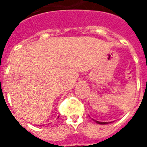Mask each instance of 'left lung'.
<instances>
[{
    "label": "left lung",
    "mask_w": 147,
    "mask_h": 147,
    "mask_svg": "<svg viewBox=\"0 0 147 147\" xmlns=\"http://www.w3.org/2000/svg\"><path fill=\"white\" fill-rule=\"evenodd\" d=\"M96 123H99V124H107V123H109V122H99V121H96Z\"/></svg>",
    "instance_id": "1"
}]
</instances>
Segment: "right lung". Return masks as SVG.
<instances>
[{"mask_svg":"<svg viewBox=\"0 0 147 147\" xmlns=\"http://www.w3.org/2000/svg\"><path fill=\"white\" fill-rule=\"evenodd\" d=\"M58 118H59V117H58Z\"/></svg>","mask_w":147,"mask_h":147,"instance_id":"right-lung-1","label":"right lung"}]
</instances>
